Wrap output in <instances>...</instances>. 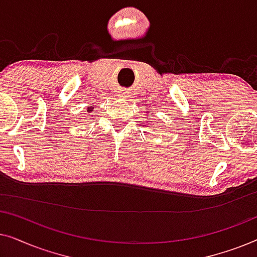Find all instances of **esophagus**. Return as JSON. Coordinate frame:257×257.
Returning <instances> with one entry per match:
<instances>
[{
    "label": "esophagus",
    "mask_w": 257,
    "mask_h": 257,
    "mask_svg": "<svg viewBox=\"0 0 257 257\" xmlns=\"http://www.w3.org/2000/svg\"><path fill=\"white\" fill-rule=\"evenodd\" d=\"M118 96H120V97H126V96H127V92H125L124 90H121L120 92H119Z\"/></svg>",
    "instance_id": "34e87169"
}]
</instances>
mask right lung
<instances>
[{
	"mask_svg": "<svg viewBox=\"0 0 257 257\" xmlns=\"http://www.w3.org/2000/svg\"><path fill=\"white\" fill-rule=\"evenodd\" d=\"M92 110H93V108H91V107L87 108V111H89V112H92Z\"/></svg>",
	"mask_w": 257,
	"mask_h": 257,
	"instance_id": "obj_1",
	"label": "right lung"
}]
</instances>
